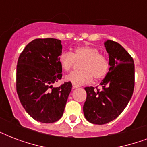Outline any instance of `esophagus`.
<instances>
[{
    "mask_svg": "<svg viewBox=\"0 0 147 147\" xmlns=\"http://www.w3.org/2000/svg\"><path fill=\"white\" fill-rule=\"evenodd\" d=\"M72 88H79V85H77L76 84H72Z\"/></svg>",
    "mask_w": 147,
    "mask_h": 147,
    "instance_id": "esophagus-1",
    "label": "esophagus"
}]
</instances>
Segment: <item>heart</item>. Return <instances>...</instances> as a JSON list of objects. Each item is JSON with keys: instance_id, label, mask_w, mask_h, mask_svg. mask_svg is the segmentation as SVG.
<instances>
[{"instance_id": "heart-1", "label": "heart", "mask_w": 147, "mask_h": 147, "mask_svg": "<svg viewBox=\"0 0 147 147\" xmlns=\"http://www.w3.org/2000/svg\"><path fill=\"white\" fill-rule=\"evenodd\" d=\"M81 71H71L67 75L66 80L77 85L88 84L93 77L95 80H100L107 76L110 69V62L105 55L100 53L99 49L88 45L77 47L73 53L63 52L60 54L59 62L64 71H69L76 65L80 62Z\"/></svg>"}]
</instances>
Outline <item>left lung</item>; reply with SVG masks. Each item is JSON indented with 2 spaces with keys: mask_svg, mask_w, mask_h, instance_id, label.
Listing matches in <instances>:
<instances>
[{
  "mask_svg": "<svg viewBox=\"0 0 147 147\" xmlns=\"http://www.w3.org/2000/svg\"><path fill=\"white\" fill-rule=\"evenodd\" d=\"M109 55L110 69L100 83L102 89L85 87L87 98L83 106L86 120L94 124H105L122 113L134 88V63L132 56L121 45L112 40L105 42Z\"/></svg>",
  "mask_w": 147,
  "mask_h": 147,
  "instance_id": "1",
  "label": "left lung"
}]
</instances>
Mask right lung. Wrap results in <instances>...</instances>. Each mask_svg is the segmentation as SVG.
Here are the masks:
<instances>
[{
	"mask_svg": "<svg viewBox=\"0 0 147 147\" xmlns=\"http://www.w3.org/2000/svg\"><path fill=\"white\" fill-rule=\"evenodd\" d=\"M62 51L59 40L36 39L26 45L18 59L17 94L25 111L41 123H54L62 117L71 90V82L57 88L52 85L62 78L59 62Z\"/></svg>",
	"mask_w": 147,
	"mask_h": 147,
	"instance_id": "add662e5",
	"label": "right lung"
}]
</instances>
